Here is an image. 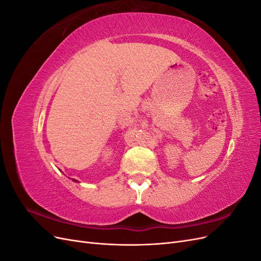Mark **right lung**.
I'll return each instance as SVG.
<instances>
[{
  "mask_svg": "<svg viewBox=\"0 0 261 261\" xmlns=\"http://www.w3.org/2000/svg\"><path fill=\"white\" fill-rule=\"evenodd\" d=\"M73 180H74V181H78V180H76V179H74V178H73Z\"/></svg>",
  "mask_w": 261,
  "mask_h": 261,
  "instance_id": "obj_1",
  "label": "right lung"
}]
</instances>
